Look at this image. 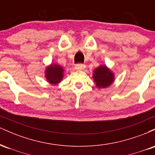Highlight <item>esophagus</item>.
<instances>
[{
	"label": "esophagus",
	"mask_w": 155,
	"mask_h": 155,
	"mask_svg": "<svg viewBox=\"0 0 155 155\" xmlns=\"http://www.w3.org/2000/svg\"><path fill=\"white\" fill-rule=\"evenodd\" d=\"M85 67H86V65L83 63H78L76 64L75 65V68L76 70H83L85 68Z\"/></svg>",
	"instance_id": "34e87169"
}]
</instances>
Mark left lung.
I'll list each match as a JSON object with an SVG mask.
<instances>
[{
    "label": "left lung",
    "instance_id": "1",
    "mask_svg": "<svg viewBox=\"0 0 155 155\" xmlns=\"http://www.w3.org/2000/svg\"><path fill=\"white\" fill-rule=\"evenodd\" d=\"M93 79L98 88H105L111 85L114 81V74L105 65L97 68L94 71Z\"/></svg>",
    "mask_w": 155,
    "mask_h": 155
}]
</instances>
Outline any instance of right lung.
<instances>
[{
    "label": "right lung",
    "instance_id": "right-lung-1",
    "mask_svg": "<svg viewBox=\"0 0 155 155\" xmlns=\"http://www.w3.org/2000/svg\"><path fill=\"white\" fill-rule=\"evenodd\" d=\"M46 78L51 84H57L63 78V69L60 65L53 64L46 69Z\"/></svg>",
    "mask_w": 155,
    "mask_h": 155
}]
</instances>
